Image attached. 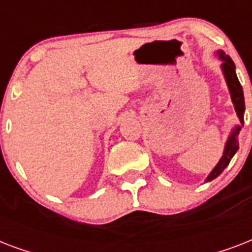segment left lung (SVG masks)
<instances>
[{
    "instance_id": "1",
    "label": "left lung",
    "mask_w": 252,
    "mask_h": 252,
    "mask_svg": "<svg viewBox=\"0 0 252 252\" xmlns=\"http://www.w3.org/2000/svg\"><path fill=\"white\" fill-rule=\"evenodd\" d=\"M216 56L219 57L220 60L222 61L221 64V70H222V74L225 77V81H226L227 89H229V93H230L231 102L234 104V110L237 112V116L239 119V123L237 126H234V128L231 129L229 137H227L226 142H225V148H223L222 157L220 158L219 163L213 167L209 175L207 176L205 182H211V180L216 179L217 176L221 174V172L226 168V166L230 163L231 158L234 157V154L237 153V150L239 149L238 144V134L239 130L242 129L243 126V116H245V96H243V89L239 84L238 77H237V73H235V65L233 63V60L230 59V56H227L226 53L223 51H217L216 52Z\"/></svg>"
}]
</instances>
